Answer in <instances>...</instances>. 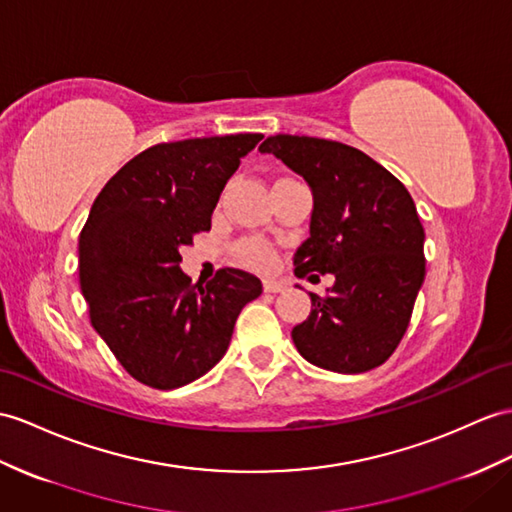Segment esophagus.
<instances>
[{
    "instance_id": "1",
    "label": "esophagus",
    "mask_w": 512,
    "mask_h": 512,
    "mask_svg": "<svg viewBox=\"0 0 512 512\" xmlns=\"http://www.w3.org/2000/svg\"><path fill=\"white\" fill-rule=\"evenodd\" d=\"M284 280H276V278H265L263 280V289L267 291V293H280L282 289H284Z\"/></svg>"
}]
</instances>
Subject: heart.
<instances>
[{
  "label": "heart",
  "mask_w": 512,
  "mask_h": 512,
  "mask_svg": "<svg viewBox=\"0 0 512 512\" xmlns=\"http://www.w3.org/2000/svg\"><path fill=\"white\" fill-rule=\"evenodd\" d=\"M236 256H239L241 263L256 267V269H269L276 263V252L273 247L263 241H243L236 247Z\"/></svg>",
  "instance_id": "b5f03b06"
}]
</instances>
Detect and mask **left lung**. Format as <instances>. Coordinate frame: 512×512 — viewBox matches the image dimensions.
Segmentation results:
<instances>
[{
  "mask_svg": "<svg viewBox=\"0 0 512 512\" xmlns=\"http://www.w3.org/2000/svg\"><path fill=\"white\" fill-rule=\"evenodd\" d=\"M304 176L315 208L293 256L295 276L332 273L326 295L291 336L308 363L336 373L382 365L413 315L426 276V232L406 186L360 149L315 136L276 134L258 147Z\"/></svg>",
  "mask_w": 512,
  "mask_h": 512,
  "instance_id": "left-lung-1",
  "label": "left lung"
}]
</instances>
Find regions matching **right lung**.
<instances>
[{
    "label": "right lung",
    "instance_id": "right-lung-1",
    "mask_svg": "<svg viewBox=\"0 0 512 512\" xmlns=\"http://www.w3.org/2000/svg\"><path fill=\"white\" fill-rule=\"evenodd\" d=\"M263 134L158 143L112 176L80 232V286L97 334L134 380L171 391L226 354L236 317L263 293L256 276L223 267L193 284L180 247L210 215L241 158Z\"/></svg>",
    "mask_w": 512,
    "mask_h": 512
}]
</instances>
